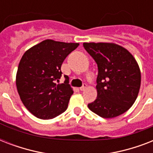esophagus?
<instances>
[{"label":"esophagus","instance_id":"esophagus-1","mask_svg":"<svg viewBox=\"0 0 153 153\" xmlns=\"http://www.w3.org/2000/svg\"><path fill=\"white\" fill-rule=\"evenodd\" d=\"M86 84L85 83V84H83V86H82V87H80V88H79V90H80V91H85V90H86Z\"/></svg>","mask_w":153,"mask_h":153}]
</instances>
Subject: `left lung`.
<instances>
[{"label":"left lung","instance_id":"obj_1","mask_svg":"<svg viewBox=\"0 0 153 153\" xmlns=\"http://www.w3.org/2000/svg\"><path fill=\"white\" fill-rule=\"evenodd\" d=\"M98 64V95L88 108L103 118L124 114L135 102L140 91V71L133 55L114 43H83Z\"/></svg>","mask_w":153,"mask_h":153}]
</instances>
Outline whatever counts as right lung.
Listing matches in <instances>:
<instances>
[{
    "label": "right lung",
    "mask_w": 153,
    "mask_h": 153,
    "mask_svg": "<svg viewBox=\"0 0 153 153\" xmlns=\"http://www.w3.org/2000/svg\"><path fill=\"white\" fill-rule=\"evenodd\" d=\"M78 43L45 39L25 51L18 66L16 85L27 110L40 119H51L66 111L73 89L69 78L59 83L61 66Z\"/></svg>",
    "instance_id": "obj_1"
}]
</instances>
